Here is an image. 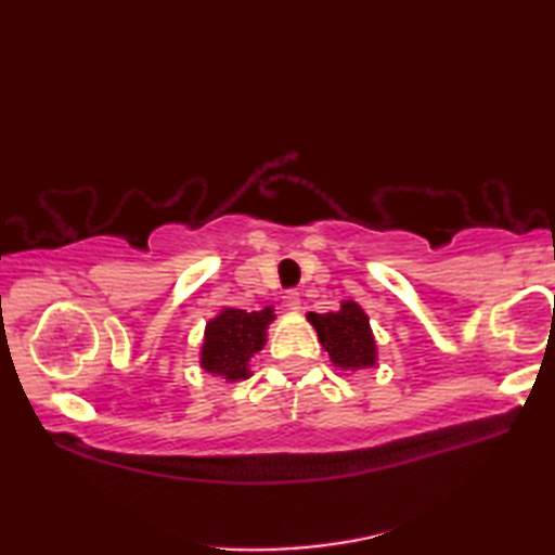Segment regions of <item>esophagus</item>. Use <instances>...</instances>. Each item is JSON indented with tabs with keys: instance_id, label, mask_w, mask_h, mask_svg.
<instances>
[{
	"instance_id": "esophagus-1",
	"label": "esophagus",
	"mask_w": 555,
	"mask_h": 555,
	"mask_svg": "<svg viewBox=\"0 0 555 555\" xmlns=\"http://www.w3.org/2000/svg\"><path fill=\"white\" fill-rule=\"evenodd\" d=\"M284 305H286V310L298 312L300 310V293L298 291H286L284 293Z\"/></svg>"
}]
</instances>
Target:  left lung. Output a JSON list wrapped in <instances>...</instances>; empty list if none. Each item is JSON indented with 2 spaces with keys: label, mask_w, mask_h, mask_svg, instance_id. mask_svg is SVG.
I'll return each instance as SVG.
<instances>
[{
  "label": "left lung",
  "mask_w": 555,
  "mask_h": 555,
  "mask_svg": "<svg viewBox=\"0 0 555 555\" xmlns=\"http://www.w3.org/2000/svg\"><path fill=\"white\" fill-rule=\"evenodd\" d=\"M320 344L340 370H367L376 364V340L370 317L356 300H344L340 310L308 314Z\"/></svg>",
  "instance_id": "left-lung-1"
}]
</instances>
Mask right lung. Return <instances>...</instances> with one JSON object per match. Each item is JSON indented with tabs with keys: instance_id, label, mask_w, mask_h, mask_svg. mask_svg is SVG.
<instances>
[{
	"instance_id": "right-lung-1",
	"label": "right lung",
	"mask_w": 555,
	"mask_h": 555,
	"mask_svg": "<svg viewBox=\"0 0 555 555\" xmlns=\"http://www.w3.org/2000/svg\"><path fill=\"white\" fill-rule=\"evenodd\" d=\"M274 320L271 308L259 312L223 308L207 322L199 367L227 382L250 379V358L264 348L267 328Z\"/></svg>"
}]
</instances>
